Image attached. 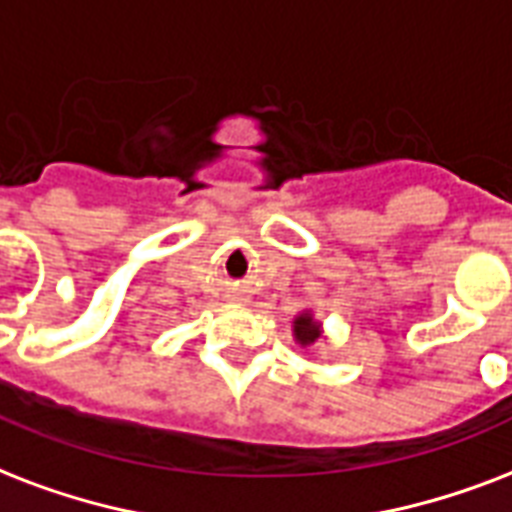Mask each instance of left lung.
I'll list each match as a JSON object with an SVG mask.
<instances>
[{
  "instance_id": "left-lung-1",
  "label": "left lung",
  "mask_w": 512,
  "mask_h": 512,
  "mask_svg": "<svg viewBox=\"0 0 512 512\" xmlns=\"http://www.w3.org/2000/svg\"><path fill=\"white\" fill-rule=\"evenodd\" d=\"M293 331H296V339H299L301 344H310L318 339V323L310 318V315H301V318H296V323H293Z\"/></svg>"
}]
</instances>
